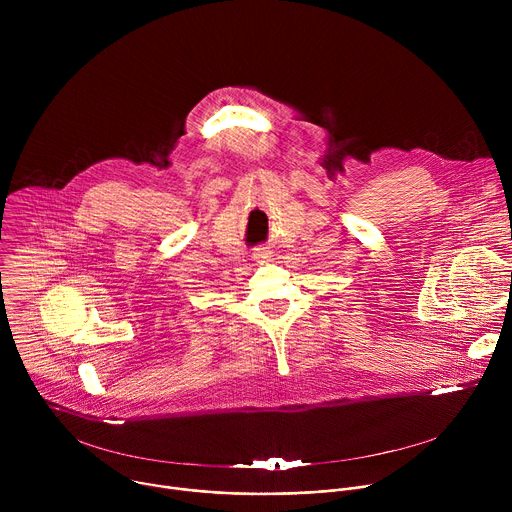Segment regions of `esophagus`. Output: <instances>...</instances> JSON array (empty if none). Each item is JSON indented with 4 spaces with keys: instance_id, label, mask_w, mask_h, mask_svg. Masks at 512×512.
<instances>
[{
    "instance_id": "34e87169",
    "label": "esophagus",
    "mask_w": 512,
    "mask_h": 512,
    "mask_svg": "<svg viewBox=\"0 0 512 512\" xmlns=\"http://www.w3.org/2000/svg\"><path fill=\"white\" fill-rule=\"evenodd\" d=\"M253 259H255L257 263H267V261L271 259V253L265 251V249H257V251L253 253Z\"/></svg>"
}]
</instances>
